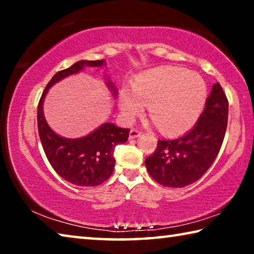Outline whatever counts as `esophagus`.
Masks as SVG:
<instances>
[{"instance_id": "obj_1", "label": "esophagus", "mask_w": 254, "mask_h": 254, "mask_svg": "<svg viewBox=\"0 0 254 254\" xmlns=\"http://www.w3.org/2000/svg\"><path fill=\"white\" fill-rule=\"evenodd\" d=\"M141 135V132L140 131H137V130H134V128H133V130H131L130 131V134H128V139H135V137H137V136H140Z\"/></svg>"}]
</instances>
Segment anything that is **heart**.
<instances>
[{
	"instance_id": "obj_1",
	"label": "heart",
	"mask_w": 254,
	"mask_h": 254,
	"mask_svg": "<svg viewBox=\"0 0 254 254\" xmlns=\"http://www.w3.org/2000/svg\"><path fill=\"white\" fill-rule=\"evenodd\" d=\"M207 98L204 79L183 68L160 67L137 75L132 91L124 88L119 106L123 119L132 121L149 105V115L166 134H180L198 120Z\"/></svg>"
}]
</instances>
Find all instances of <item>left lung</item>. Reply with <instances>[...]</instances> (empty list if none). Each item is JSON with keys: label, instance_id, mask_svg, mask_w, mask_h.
Instances as JSON below:
<instances>
[{"label": "left lung", "instance_id": "8db88e82", "mask_svg": "<svg viewBox=\"0 0 254 254\" xmlns=\"http://www.w3.org/2000/svg\"><path fill=\"white\" fill-rule=\"evenodd\" d=\"M229 102L220 83L213 85L205 109L190 131L173 140H158L145 159L149 175L165 187L182 188L198 180L216 159L227 127Z\"/></svg>", "mask_w": 254, "mask_h": 254}]
</instances>
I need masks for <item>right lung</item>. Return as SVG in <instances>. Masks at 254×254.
Masks as SVG:
<instances>
[{
  "label": "right lung",
  "mask_w": 254,
  "mask_h": 254,
  "mask_svg": "<svg viewBox=\"0 0 254 254\" xmlns=\"http://www.w3.org/2000/svg\"><path fill=\"white\" fill-rule=\"evenodd\" d=\"M105 66V60H80L67 69L54 75L47 84L38 105V131L42 148L50 165L60 177L77 186H98L111 177L114 170V149L127 141L128 128H122L106 122L89 134L68 139L51 130L44 114V102L48 89L68 76L78 74L85 67ZM106 86L113 97L118 96V88L110 78Z\"/></svg>",
  "instance_id": "1"
}]
</instances>
